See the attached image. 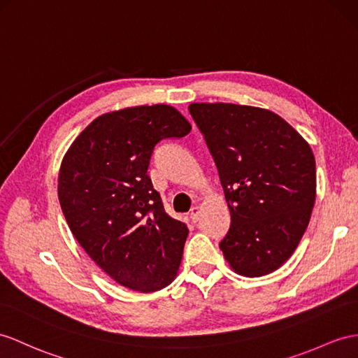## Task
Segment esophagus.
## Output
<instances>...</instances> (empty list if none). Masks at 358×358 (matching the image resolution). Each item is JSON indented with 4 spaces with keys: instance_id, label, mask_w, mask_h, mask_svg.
<instances>
[{
    "instance_id": "esophagus-1",
    "label": "esophagus",
    "mask_w": 358,
    "mask_h": 358,
    "mask_svg": "<svg viewBox=\"0 0 358 358\" xmlns=\"http://www.w3.org/2000/svg\"><path fill=\"white\" fill-rule=\"evenodd\" d=\"M189 219L193 220L194 223L199 222V219H200V208L199 206H194L193 209H191V211H189Z\"/></svg>"
}]
</instances>
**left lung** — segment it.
<instances>
[{"label":"left lung","instance_id":"obj_1","mask_svg":"<svg viewBox=\"0 0 358 358\" xmlns=\"http://www.w3.org/2000/svg\"><path fill=\"white\" fill-rule=\"evenodd\" d=\"M211 150L231 228L220 249L235 273L275 272L298 248L316 200L310 144L278 113L232 103H191Z\"/></svg>","mask_w":358,"mask_h":358}]
</instances>
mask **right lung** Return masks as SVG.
<instances>
[{
	"instance_id": "1",
	"label": "right lung",
	"mask_w": 358,
	"mask_h": 358,
	"mask_svg": "<svg viewBox=\"0 0 358 358\" xmlns=\"http://www.w3.org/2000/svg\"><path fill=\"white\" fill-rule=\"evenodd\" d=\"M189 130L169 104L112 110L85 127L60 164L57 196L69 229L130 290H161L178 275L188 228L164 211L147 169L161 139Z\"/></svg>"
}]
</instances>
